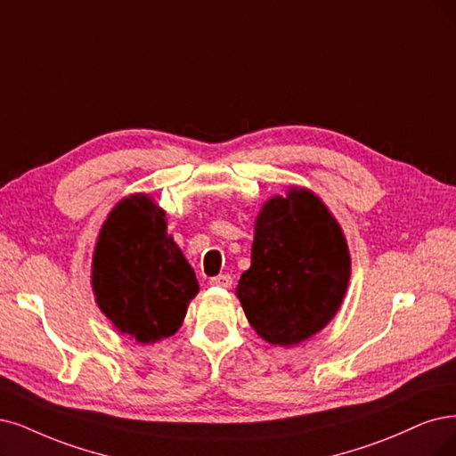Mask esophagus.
I'll use <instances>...</instances> for the list:
<instances>
[{
  "mask_svg": "<svg viewBox=\"0 0 456 456\" xmlns=\"http://www.w3.org/2000/svg\"><path fill=\"white\" fill-rule=\"evenodd\" d=\"M210 283L212 285H216V288H231V283H232V278L229 276V274H219V276H214L212 280H210Z\"/></svg>",
  "mask_w": 456,
  "mask_h": 456,
  "instance_id": "34e87169",
  "label": "esophagus"
}]
</instances>
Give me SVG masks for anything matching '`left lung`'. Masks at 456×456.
<instances>
[{
  "instance_id": "left-lung-1",
  "label": "left lung",
  "mask_w": 456,
  "mask_h": 456,
  "mask_svg": "<svg viewBox=\"0 0 456 456\" xmlns=\"http://www.w3.org/2000/svg\"><path fill=\"white\" fill-rule=\"evenodd\" d=\"M349 271L340 225L312 191L291 190L263 207L237 297L261 338L295 346L338 312Z\"/></svg>"
}]
</instances>
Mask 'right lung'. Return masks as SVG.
Returning a JSON list of instances; mask_svg holds the SVG:
<instances>
[{
	"label": "right lung",
	"instance_id": "add662e5",
	"mask_svg": "<svg viewBox=\"0 0 456 456\" xmlns=\"http://www.w3.org/2000/svg\"><path fill=\"white\" fill-rule=\"evenodd\" d=\"M99 308L141 344L173 336L197 295L191 265L167 234L165 212L146 195H131L109 214L94 254Z\"/></svg>",
	"mask_w": 456,
	"mask_h": 456
}]
</instances>
